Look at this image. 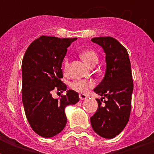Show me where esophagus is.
<instances>
[{
  "instance_id": "esophagus-1",
  "label": "esophagus",
  "mask_w": 154,
  "mask_h": 154,
  "mask_svg": "<svg viewBox=\"0 0 154 154\" xmlns=\"http://www.w3.org/2000/svg\"><path fill=\"white\" fill-rule=\"evenodd\" d=\"M79 97H80V99L82 100V101H83V100H85V99L87 98V96L85 95V94H80V95H79Z\"/></svg>"
}]
</instances>
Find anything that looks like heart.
Segmentation results:
<instances>
[{
	"instance_id": "b5f03b06",
	"label": "heart",
	"mask_w": 154,
	"mask_h": 154,
	"mask_svg": "<svg viewBox=\"0 0 154 154\" xmlns=\"http://www.w3.org/2000/svg\"><path fill=\"white\" fill-rule=\"evenodd\" d=\"M80 57L82 60H84L85 63L88 65L89 66H92V65H96L97 61H98V57L94 50L91 49H88L85 51H83L80 53ZM69 60L65 59L63 63V69L64 72H67L69 70ZM94 85V83L92 82H87V81H84V80H79V81H75L71 84V87L72 89L76 90L77 92L79 93H85L87 91V89L90 88Z\"/></svg>"
}]
</instances>
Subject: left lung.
Segmentation results:
<instances>
[{
	"mask_svg": "<svg viewBox=\"0 0 154 154\" xmlns=\"http://www.w3.org/2000/svg\"><path fill=\"white\" fill-rule=\"evenodd\" d=\"M91 41L102 47L106 69L102 81L94 89L102 97L101 101L97 99L98 109L90 122L99 136L111 139L118 135L129 122L134 90L131 65L127 50L115 38L100 37ZM105 97V105L101 106Z\"/></svg>",
	"mask_w": 154,
	"mask_h": 154,
	"instance_id": "obj_1",
	"label": "left lung"
}]
</instances>
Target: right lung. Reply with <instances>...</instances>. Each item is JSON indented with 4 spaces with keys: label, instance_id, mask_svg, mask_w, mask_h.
Returning a JSON list of instances; mask_svg holds the SVG:
<instances>
[{
    "label": "right lung",
    "instance_id": "1",
    "mask_svg": "<svg viewBox=\"0 0 154 154\" xmlns=\"http://www.w3.org/2000/svg\"><path fill=\"white\" fill-rule=\"evenodd\" d=\"M77 38L42 36L32 42L22 60V102L32 130L43 137L62 131L67 117L65 107L79 101L77 92L69 89L60 99L52 97L53 89L65 91L61 65L67 48Z\"/></svg>",
    "mask_w": 154,
    "mask_h": 154
}]
</instances>
